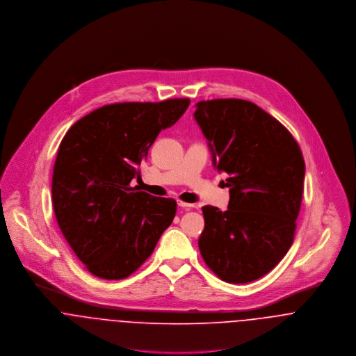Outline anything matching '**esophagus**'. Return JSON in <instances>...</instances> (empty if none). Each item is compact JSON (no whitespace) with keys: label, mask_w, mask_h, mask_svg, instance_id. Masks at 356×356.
Returning a JSON list of instances; mask_svg holds the SVG:
<instances>
[{"label":"esophagus","mask_w":356,"mask_h":356,"mask_svg":"<svg viewBox=\"0 0 356 356\" xmlns=\"http://www.w3.org/2000/svg\"><path fill=\"white\" fill-rule=\"evenodd\" d=\"M177 204H179L180 207L186 209V210H190V209H193V207H194V204H191V203H187V202H183V200H179V202H177Z\"/></svg>","instance_id":"1"}]
</instances>
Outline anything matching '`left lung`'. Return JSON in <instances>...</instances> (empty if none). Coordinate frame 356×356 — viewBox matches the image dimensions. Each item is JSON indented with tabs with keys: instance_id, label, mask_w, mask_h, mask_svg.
Instances as JSON below:
<instances>
[{
	"instance_id": "8db88e82",
	"label": "left lung",
	"mask_w": 356,
	"mask_h": 356,
	"mask_svg": "<svg viewBox=\"0 0 356 356\" xmlns=\"http://www.w3.org/2000/svg\"><path fill=\"white\" fill-rule=\"evenodd\" d=\"M195 120L213 163L227 172L225 211L203 206L197 245L209 269L225 282L268 275L291 248L303 187L305 159L292 134L255 104L218 98L197 104Z\"/></svg>"
}]
</instances>
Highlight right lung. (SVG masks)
Returning a JSON list of instances; mask_svg holds the SVG:
<instances>
[{
	"label": "right lung",
	"instance_id": "obj_1",
	"mask_svg": "<svg viewBox=\"0 0 356 356\" xmlns=\"http://www.w3.org/2000/svg\"><path fill=\"white\" fill-rule=\"evenodd\" d=\"M188 98L105 105L76 121L63 138L53 168L57 224L84 264L104 280H122L153 254L177 203L136 187L140 163L161 129L173 125Z\"/></svg>",
	"mask_w": 356,
	"mask_h": 356
}]
</instances>
